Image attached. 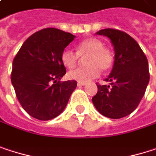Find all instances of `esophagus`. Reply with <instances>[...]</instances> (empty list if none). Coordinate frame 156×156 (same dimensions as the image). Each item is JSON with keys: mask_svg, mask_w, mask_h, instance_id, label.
I'll list each match as a JSON object with an SVG mask.
<instances>
[{"mask_svg": "<svg viewBox=\"0 0 156 156\" xmlns=\"http://www.w3.org/2000/svg\"><path fill=\"white\" fill-rule=\"evenodd\" d=\"M86 83H83V82H78V87H82V86H85Z\"/></svg>", "mask_w": 156, "mask_h": 156, "instance_id": "obj_1", "label": "esophagus"}]
</instances>
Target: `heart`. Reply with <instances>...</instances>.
Listing matches in <instances>:
<instances>
[{"instance_id": "heart-1", "label": "heart", "mask_w": 156, "mask_h": 156, "mask_svg": "<svg viewBox=\"0 0 156 156\" xmlns=\"http://www.w3.org/2000/svg\"><path fill=\"white\" fill-rule=\"evenodd\" d=\"M86 57V67L78 68L69 71L68 76L70 79L87 83L100 75V69L106 71L112 68L114 57L110 49L104 47L102 41L97 38H89L80 41L77 45L76 52L64 49L61 53V61L65 67L73 69L77 66L79 57Z\"/></svg>"}]
</instances>
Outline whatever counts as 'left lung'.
Listing matches in <instances>:
<instances>
[{
	"label": "left lung",
	"mask_w": 156,
	"mask_h": 156,
	"mask_svg": "<svg viewBox=\"0 0 156 156\" xmlns=\"http://www.w3.org/2000/svg\"><path fill=\"white\" fill-rule=\"evenodd\" d=\"M108 37L115 48V63L106 80L111 86L98 84V93L92 101L103 115L118 119L130 115L143 98L150 74L145 54L127 33L116 29L97 32Z\"/></svg>",
	"instance_id": "1"
}]
</instances>
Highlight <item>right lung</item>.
Wrapping results in <instances>:
<instances>
[{"instance_id": "add662e5", "label": "right lung", "mask_w": 156, "mask_h": 156, "mask_svg": "<svg viewBox=\"0 0 156 156\" xmlns=\"http://www.w3.org/2000/svg\"><path fill=\"white\" fill-rule=\"evenodd\" d=\"M74 38L69 32L46 28L30 36L16 54L12 83L21 107L36 119L58 116L77 87L76 80H59L67 72L61 53Z\"/></svg>"}]
</instances>
